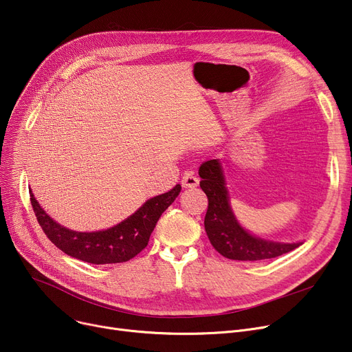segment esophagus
<instances>
[{
	"label": "esophagus",
	"instance_id": "34e87169",
	"mask_svg": "<svg viewBox=\"0 0 352 352\" xmlns=\"http://www.w3.org/2000/svg\"><path fill=\"white\" fill-rule=\"evenodd\" d=\"M181 184H182L184 188H195L199 184V179H198L197 175H194V173L187 171L186 174H184V177L181 179Z\"/></svg>",
	"mask_w": 352,
	"mask_h": 352
}]
</instances>
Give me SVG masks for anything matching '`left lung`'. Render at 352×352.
<instances>
[{
	"mask_svg": "<svg viewBox=\"0 0 352 352\" xmlns=\"http://www.w3.org/2000/svg\"><path fill=\"white\" fill-rule=\"evenodd\" d=\"M198 174L201 177L199 187L208 197V210L204 219L206 232L210 243L221 255L236 261H261L302 245L301 241L280 243L252 235L238 223L230 204V192L221 160L202 162Z\"/></svg>",
	"mask_w": 352,
	"mask_h": 352,
	"instance_id": "left-lung-1",
	"label": "left lung"
}]
</instances>
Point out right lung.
I'll return each instance as SVG.
<instances>
[{
	"label": "right lung",
	"mask_w": 352,
	"mask_h": 352,
	"mask_svg": "<svg viewBox=\"0 0 352 352\" xmlns=\"http://www.w3.org/2000/svg\"><path fill=\"white\" fill-rule=\"evenodd\" d=\"M179 192L181 186L177 184L168 192L146 199L133 215L120 224L92 232L65 228L41 208L32 191L30 195L35 217L54 245L84 263L117 264L131 260L148 245L160 217L173 204Z\"/></svg>",
	"instance_id": "right-lung-1"
}]
</instances>
